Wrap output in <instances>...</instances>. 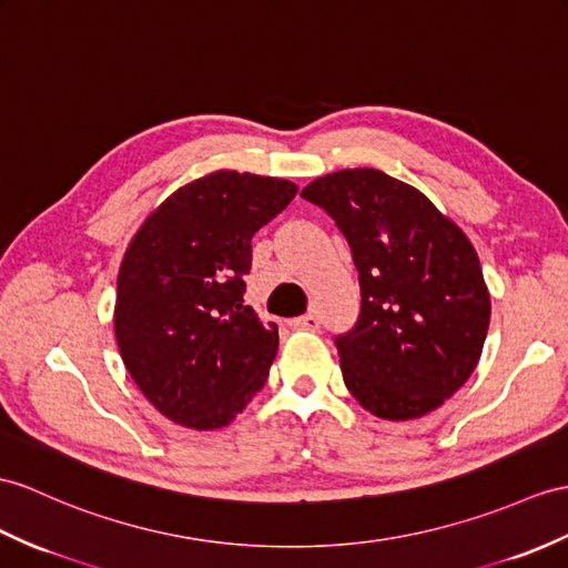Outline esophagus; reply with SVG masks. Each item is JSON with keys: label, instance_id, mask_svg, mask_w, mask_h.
Returning <instances> with one entry per match:
<instances>
[{"label": "esophagus", "instance_id": "34e87169", "mask_svg": "<svg viewBox=\"0 0 568 568\" xmlns=\"http://www.w3.org/2000/svg\"><path fill=\"white\" fill-rule=\"evenodd\" d=\"M296 327H301V329H317V327H321V317H317V313L301 315V317H296Z\"/></svg>", "mask_w": 568, "mask_h": 568}]
</instances>
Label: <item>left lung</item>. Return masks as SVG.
Wrapping results in <instances>:
<instances>
[{"label":"left lung","instance_id":"8db88e82","mask_svg":"<svg viewBox=\"0 0 568 568\" xmlns=\"http://www.w3.org/2000/svg\"><path fill=\"white\" fill-rule=\"evenodd\" d=\"M337 221L362 286V315L337 337L354 399L388 422L438 409L473 376L491 298L477 251L424 192L378 169H342L301 190Z\"/></svg>","mask_w":568,"mask_h":568}]
</instances>
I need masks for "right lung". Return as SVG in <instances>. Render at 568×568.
Returning a JSON list of instances; mask_svg holds the SVG:
<instances>
[{"instance_id": "right-lung-1", "label": "right lung", "mask_w": 568, "mask_h": 568, "mask_svg": "<svg viewBox=\"0 0 568 568\" xmlns=\"http://www.w3.org/2000/svg\"><path fill=\"white\" fill-rule=\"evenodd\" d=\"M292 180L212 171L149 212L118 274L115 339L136 388L171 422L229 426L265 385L280 329L245 306L255 231Z\"/></svg>"}]
</instances>
